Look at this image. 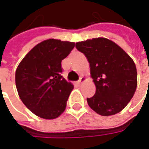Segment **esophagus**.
I'll list each match as a JSON object with an SVG mask.
<instances>
[{"label": "esophagus", "mask_w": 149, "mask_h": 149, "mask_svg": "<svg viewBox=\"0 0 149 149\" xmlns=\"http://www.w3.org/2000/svg\"><path fill=\"white\" fill-rule=\"evenodd\" d=\"M85 78L84 77H80V79H79V81H77V84H81L82 82H84V81H85Z\"/></svg>", "instance_id": "obj_1"}]
</instances>
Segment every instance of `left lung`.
Here are the masks:
<instances>
[{
    "label": "left lung",
    "mask_w": 149,
    "mask_h": 149,
    "mask_svg": "<svg viewBox=\"0 0 149 149\" xmlns=\"http://www.w3.org/2000/svg\"><path fill=\"white\" fill-rule=\"evenodd\" d=\"M90 65L96 93L87 98L92 109L101 116H112L125 108L137 86V72L132 59L116 43L104 37L77 42Z\"/></svg>",
    "instance_id": "left-lung-1"
}]
</instances>
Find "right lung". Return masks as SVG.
Segmentation results:
<instances>
[{
    "label": "right lung",
    "instance_id": "add662e5",
    "mask_svg": "<svg viewBox=\"0 0 149 149\" xmlns=\"http://www.w3.org/2000/svg\"><path fill=\"white\" fill-rule=\"evenodd\" d=\"M75 43L49 39L32 49L18 65L15 80L19 97L31 112L55 119L64 112L73 88L61 76L62 60Z\"/></svg>",
    "mask_w": 149,
    "mask_h": 149
}]
</instances>
